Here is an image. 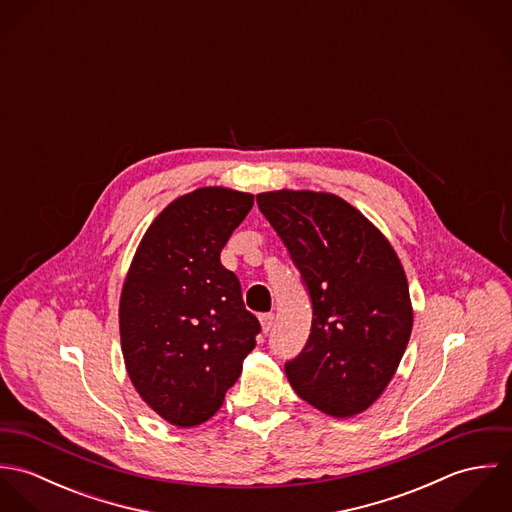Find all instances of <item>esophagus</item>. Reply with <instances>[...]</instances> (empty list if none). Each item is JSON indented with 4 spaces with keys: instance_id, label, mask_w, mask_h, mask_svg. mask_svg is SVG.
<instances>
[{
    "instance_id": "34e87169",
    "label": "esophagus",
    "mask_w": 512,
    "mask_h": 512,
    "mask_svg": "<svg viewBox=\"0 0 512 512\" xmlns=\"http://www.w3.org/2000/svg\"><path fill=\"white\" fill-rule=\"evenodd\" d=\"M274 317H276L274 313H262V315H260V325H262V331H264V333H268V331L272 329Z\"/></svg>"
}]
</instances>
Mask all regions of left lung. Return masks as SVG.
<instances>
[{"label": "left lung", "mask_w": 512, "mask_h": 512, "mask_svg": "<svg viewBox=\"0 0 512 512\" xmlns=\"http://www.w3.org/2000/svg\"><path fill=\"white\" fill-rule=\"evenodd\" d=\"M311 295L305 349L286 363L293 390L333 418L370 408L402 361L414 309L402 262L388 238L333 193L256 195Z\"/></svg>", "instance_id": "obj_1"}]
</instances>
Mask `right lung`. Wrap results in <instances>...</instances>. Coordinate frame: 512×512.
<instances>
[{
  "mask_svg": "<svg viewBox=\"0 0 512 512\" xmlns=\"http://www.w3.org/2000/svg\"><path fill=\"white\" fill-rule=\"evenodd\" d=\"M254 195L201 187L171 201L132 258L120 295L128 376L147 406L177 428L217 414L256 347L258 319L220 250Z\"/></svg>",
  "mask_w": 512,
  "mask_h": 512,
  "instance_id": "1",
  "label": "right lung"
}]
</instances>
